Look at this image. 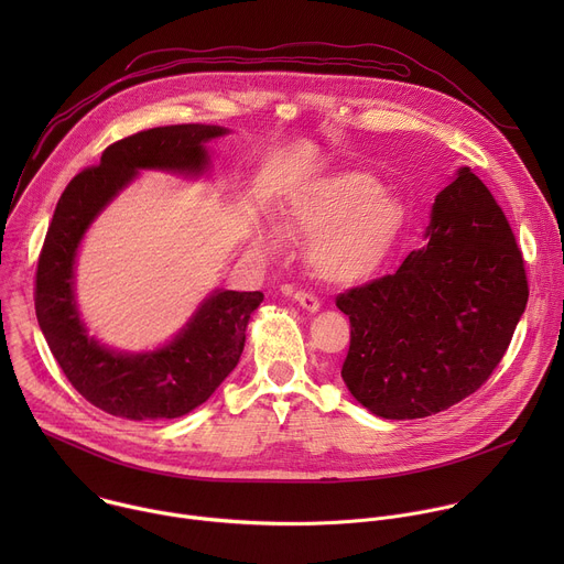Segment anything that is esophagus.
Segmentation results:
<instances>
[{
  "instance_id": "34e87169",
  "label": "esophagus",
  "mask_w": 564,
  "mask_h": 564,
  "mask_svg": "<svg viewBox=\"0 0 564 564\" xmlns=\"http://www.w3.org/2000/svg\"><path fill=\"white\" fill-rule=\"evenodd\" d=\"M294 301H296L303 310H307V312H316V310L321 307V301H318L312 292H305V290H296V292H294Z\"/></svg>"
}]
</instances>
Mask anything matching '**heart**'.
Segmentation results:
<instances>
[{
	"mask_svg": "<svg viewBox=\"0 0 564 564\" xmlns=\"http://www.w3.org/2000/svg\"><path fill=\"white\" fill-rule=\"evenodd\" d=\"M404 223L401 205L366 174H339L301 192L283 212L290 236L312 238L310 265L318 279L350 285L370 276ZM261 252H274V231L259 229Z\"/></svg>",
	"mask_w": 564,
	"mask_h": 564,
	"instance_id": "b5f03b06",
	"label": "heart"
}]
</instances>
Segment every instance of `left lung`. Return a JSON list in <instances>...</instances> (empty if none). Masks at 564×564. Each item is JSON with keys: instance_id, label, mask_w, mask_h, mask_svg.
Listing matches in <instances>:
<instances>
[{"instance_id": "8db88e82", "label": "left lung", "mask_w": 564, "mask_h": 564, "mask_svg": "<svg viewBox=\"0 0 564 564\" xmlns=\"http://www.w3.org/2000/svg\"><path fill=\"white\" fill-rule=\"evenodd\" d=\"M426 236L397 272L337 296L350 318L341 377L386 420L429 417L473 394L502 361L529 299L511 225L468 167L437 194Z\"/></svg>"}]
</instances>
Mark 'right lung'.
Instances as JSON below:
<instances>
[{
	"instance_id": "right-lung-1",
	"label": "right lung",
	"mask_w": 564,
	"mask_h": 564,
	"mask_svg": "<svg viewBox=\"0 0 564 564\" xmlns=\"http://www.w3.org/2000/svg\"><path fill=\"white\" fill-rule=\"evenodd\" d=\"M223 133L209 124L138 131L109 144L100 165L79 172L57 200L35 272L37 324L70 386L109 415L135 422L187 415L212 397L243 352L261 292H214L170 346L144 355L102 348L87 335L73 299L75 252L98 212L138 170L203 172V144Z\"/></svg>"
}]
</instances>
